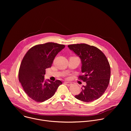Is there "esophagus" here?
<instances>
[{"mask_svg":"<svg viewBox=\"0 0 131 131\" xmlns=\"http://www.w3.org/2000/svg\"><path fill=\"white\" fill-rule=\"evenodd\" d=\"M64 83H65V84H66L67 85H68V86H69V85H70L71 84V82H66V81L64 82Z\"/></svg>","mask_w":131,"mask_h":131,"instance_id":"obj_1","label":"esophagus"}]
</instances>
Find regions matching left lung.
<instances>
[{
    "label": "left lung",
    "instance_id": "obj_1",
    "mask_svg": "<svg viewBox=\"0 0 131 131\" xmlns=\"http://www.w3.org/2000/svg\"><path fill=\"white\" fill-rule=\"evenodd\" d=\"M81 61L82 76L79 78L86 82L82 91L74 96L84 102L99 99L107 89L110 78V67L105 54L97 48L85 43L68 45Z\"/></svg>",
    "mask_w": 131,
    "mask_h": 131
}]
</instances>
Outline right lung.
Instances as JSON below:
<instances>
[{"label": "right lung", "instance_id": "obj_1", "mask_svg": "<svg viewBox=\"0 0 131 131\" xmlns=\"http://www.w3.org/2000/svg\"><path fill=\"white\" fill-rule=\"evenodd\" d=\"M65 46L53 42L38 45L30 48L21 62L18 80L26 94L37 102H43L52 97L61 81L55 82L44 79L46 69L51 67L53 60Z\"/></svg>", "mask_w": 131, "mask_h": 131}]
</instances>
